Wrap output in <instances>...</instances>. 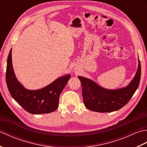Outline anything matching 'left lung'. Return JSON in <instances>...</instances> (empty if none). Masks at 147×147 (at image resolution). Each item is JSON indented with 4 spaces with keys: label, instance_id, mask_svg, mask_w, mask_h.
<instances>
[{
    "label": "left lung",
    "instance_id": "left-lung-1",
    "mask_svg": "<svg viewBox=\"0 0 147 147\" xmlns=\"http://www.w3.org/2000/svg\"><path fill=\"white\" fill-rule=\"evenodd\" d=\"M141 78V64L132 82L125 88L107 90L88 78L78 76L82 86L83 103L87 109L98 112H111L124 107L132 98L139 86Z\"/></svg>",
    "mask_w": 147,
    "mask_h": 147
}]
</instances>
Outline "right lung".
Returning a JSON list of instances; mask_svg holds the SVG:
<instances>
[{
    "label": "right lung",
    "mask_w": 147,
    "mask_h": 147,
    "mask_svg": "<svg viewBox=\"0 0 147 147\" xmlns=\"http://www.w3.org/2000/svg\"><path fill=\"white\" fill-rule=\"evenodd\" d=\"M11 52L12 49L7 57L5 79L12 97L30 114H47L55 111L59 106L61 93L70 79V74L59 78L42 89L27 90L15 76L12 64Z\"/></svg>",
    "instance_id": "obj_1"
}]
</instances>
